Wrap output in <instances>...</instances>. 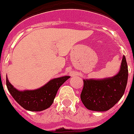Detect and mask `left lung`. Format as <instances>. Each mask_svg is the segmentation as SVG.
I'll list each match as a JSON object with an SVG mask.
<instances>
[{"label": "left lung", "instance_id": "obj_1", "mask_svg": "<svg viewBox=\"0 0 134 134\" xmlns=\"http://www.w3.org/2000/svg\"><path fill=\"white\" fill-rule=\"evenodd\" d=\"M128 79V67L124 55L120 70L116 76L105 79H86L81 99L86 108L94 111H106L119 102L125 93Z\"/></svg>", "mask_w": 134, "mask_h": 134}]
</instances>
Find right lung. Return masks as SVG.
<instances>
[{"mask_svg":"<svg viewBox=\"0 0 134 134\" xmlns=\"http://www.w3.org/2000/svg\"><path fill=\"white\" fill-rule=\"evenodd\" d=\"M69 78L68 76L57 78L37 90L21 92L14 88L6 77V86L11 95L20 106L30 111H41L50 107L59 88Z\"/></svg>","mask_w":134,"mask_h":134,"instance_id":"obj_1","label":"right lung"}]
</instances>
